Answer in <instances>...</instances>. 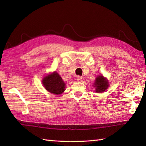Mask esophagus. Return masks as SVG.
Instances as JSON below:
<instances>
[{
	"mask_svg": "<svg viewBox=\"0 0 146 146\" xmlns=\"http://www.w3.org/2000/svg\"><path fill=\"white\" fill-rule=\"evenodd\" d=\"M76 81L77 82H82V77H81L80 76H76Z\"/></svg>",
	"mask_w": 146,
	"mask_h": 146,
	"instance_id": "obj_1",
	"label": "esophagus"
}]
</instances>
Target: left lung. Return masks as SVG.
<instances>
[{
	"instance_id": "left-lung-1",
	"label": "left lung",
	"mask_w": 146,
	"mask_h": 146,
	"mask_svg": "<svg viewBox=\"0 0 146 146\" xmlns=\"http://www.w3.org/2000/svg\"><path fill=\"white\" fill-rule=\"evenodd\" d=\"M108 85V82L106 78H105L102 75L98 76L95 79L94 87L95 88V92L98 93H101L104 92L107 89Z\"/></svg>"
}]
</instances>
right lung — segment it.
Masks as SVG:
<instances>
[{"mask_svg": "<svg viewBox=\"0 0 146 146\" xmlns=\"http://www.w3.org/2000/svg\"><path fill=\"white\" fill-rule=\"evenodd\" d=\"M42 85L46 90L57 95L65 90V83L56 71L42 79Z\"/></svg>", "mask_w": 146, "mask_h": 146, "instance_id": "1", "label": "right lung"}]
</instances>
